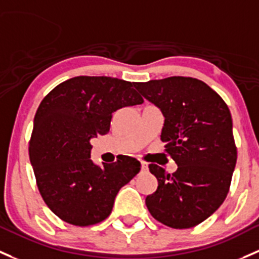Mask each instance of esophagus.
I'll list each match as a JSON object with an SVG mask.
<instances>
[{"mask_svg":"<svg viewBox=\"0 0 259 259\" xmlns=\"http://www.w3.org/2000/svg\"><path fill=\"white\" fill-rule=\"evenodd\" d=\"M141 170H143V171L148 170V164H146V162L141 161Z\"/></svg>","mask_w":259,"mask_h":259,"instance_id":"34e87169","label":"esophagus"}]
</instances>
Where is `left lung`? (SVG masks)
I'll return each mask as SVG.
<instances>
[{
	"label": "left lung",
	"instance_id": "left-lung-1",
	"mask_svg": "<svg viewBox=\"0 0 259 259\" xmlns=\"http://www.w3.org/2000/svg\"><path fill=\"white\" fill-rule=\"evenodd\" d=\"M145 99L161 110V141L178 170L149 168L157 190L145 203L155 220L171 228H191L225 201L237 161L230 109L213 89L190 77L135 83Z\"/></svg>",
	"mask_w": 259,
	"mask_h": 259
}]
</instances>
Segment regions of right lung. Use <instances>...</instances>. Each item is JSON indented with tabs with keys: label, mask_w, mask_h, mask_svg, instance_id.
Returning a JSON list of instances; mask_svg holds the SVG:
<instances>
[{
	"label": "right lung",
	"mask_w": 259,
	"mask_h": 259,
	"mask_svg": "<svg viewBox=\"0 0 259 259\" xmlns=\"http://www.w3.org/2000/svg\"><path fill=\"white\" fill-rule=\"evenodd\" d=\"M134 84L80 75L40 102L29 160L46 205L64 222L84 227L104 221L119 190L140 171V162L130 156L103 166L91 159V139L108 134L114 111L144 103Z\"/></svg>",
	"instance_id": "obj_1"
}]
</instances>
